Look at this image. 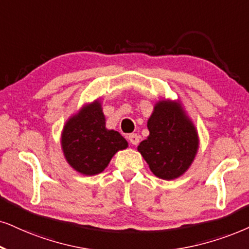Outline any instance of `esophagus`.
<instances>
[{"instance_id": "34e87169", "label": "esophagus", "mask_w": 249, "mask_h": 249, "mask_svg": "<svg viewBox=\"0 0 249 249\" xmlns=\"http://www.w3.org/2000/svg\"><path fill=\"white\" fill-rule=\"evenodd\" d=\"M127 139H128V141H130L132 144H134V146H135V144L139 143L140 137L137 133H131V134H128Z\"/></svg>"}]
</instances>
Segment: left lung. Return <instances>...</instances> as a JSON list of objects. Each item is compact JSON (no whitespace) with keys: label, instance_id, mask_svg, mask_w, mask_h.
<instances>
[{"label":"left lung","instance_id":"left-lung-1","mask_svg":"<svg viewBox=\"0 0 249 249\" xmlns=\"http://www.w3.org/2000/svg\"><path fill=\"white\" fill-rule=\"evenodd\" d=\"M149 135L138 150L156 177L171 180L190 168L199 148L194 125L176 102L160 101L148 119Z\"/></svg>","mask_w":249,"mask_h":249}]
</instances>
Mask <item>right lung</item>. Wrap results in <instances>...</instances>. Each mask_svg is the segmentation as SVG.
I'll list each match as a JSON object with an SVG mask.
<instances>
[{"label": "right lung", "instance_id": "1", "mask_svg": "<svg viewBox=\"0 0 249 249\" xmlns=\"http://www.w3.org/2000/svg\"><path fill=\"white\" fill-rule=\"evenodd\" d=\"M127 141L117 131L107 130L101 103L85 106L71 117L62 132V148L69 164L86 176L100 174Z\"/></svg>", "mask_w": 249, "mask_h": 249}]
</instances>
